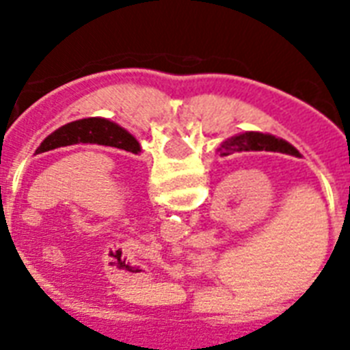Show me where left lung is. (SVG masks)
<instances>
[{
  "instance_id": "8db88e82",
  "label": "left lung",
  "mask_w": 350,
  "mask_h": 350,
  "mask_svg": "<svg viewBox=\"0 0 350 350\" xmlns=\"http://www.w3.org/2000/svg\"><path fill=\"white\" fill-rule=\"evenodd\" d=\"M76 143H98V145L121 148L126 152H139V143L116 123L103 120V118H87V120L72 121L57 129L56 132H52L38 147L36 154L46 152L57 147L76 145Z\"/></svg>"
}]
</instances>
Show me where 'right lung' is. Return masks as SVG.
<instances>
[{"label":"right lung","mask_w":350,"mask_h":350,"mask_svg":"<svg viewBox=\"0 0 350 350\" xmlns=\"http://www.w3.org/2000/svg\"><path fill=\"white\" fill-rule=\"evenodd\" d=\"M241 150H269V152H283L301 158L299 152L293 145H288L283 139H278L269 134H261V132H245L236 137H230L218 148L219 156H229L232 152H241Z\"/></svg>","instance_id":"obj_1"}]
</instances>
